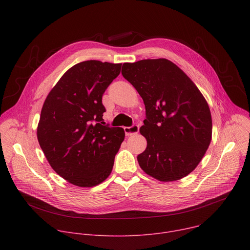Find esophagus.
Here are the masks:
<instances>
[{"label": "esophagus", "mask_w": 250, "mask_h": 250, "mask_svg": "<svg viewBox=\"0 0 250 250\" xmlns=\"http://www.w3.org/2000/svg\"><path fill=\"white\" fill-rule=\"evenodd\" d=\"M124 129H125V135L129 136V135H132V134L137 133L138 130H139V127H138L137 125H132L131 126H125Z\"/></svg>", "instance_id": "esophagus-1"}]
</instances>
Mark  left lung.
I'll use <instances>...</instances> for the list:
<instances>
[{
	"mask_svg": "<svg viewBox=\"0 0 250 250\" xmlns=\"http://www.w3.org/2000/svg\"><path fill=\"white\" fill-rule=\"evenodd\" d=\"M122 74L146 104V119L139 130L147 146L137 156L140 168L164 182L187 176L211 139L207 101L183 71L164 58L124 63Z\"/></svg>",
	"mask_w": 250,
	"mask_h": 250,
	"instance_id": "left-lung-1",
	"label": "left lung"
}]
</instances>
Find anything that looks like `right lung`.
Here are the masks:
<instances>
[{
  "instance_id": "obj_1",
  "label": "right lung",
  "mask_w": 250,
  "mask_h": 250,
  "mask_svg": "<svg viewBox=\"0 0 250 250\" xmlns=\"http://www.w3.org/2000/svg\"><path fill=\"white\" fill-rule=\"evenodd\" d=\"M121 67L99 60L80 62L60 78L43 104L40 146L53 170L71 184L93 187L112 172L125 131L104 125L102 97Z\"/></svg>"
}]
</instances>
